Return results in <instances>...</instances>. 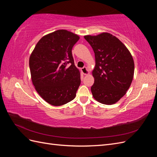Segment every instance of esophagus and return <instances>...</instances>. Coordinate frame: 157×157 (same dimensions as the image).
Listing matches in <instances>:
<instances>
[{
    "label": "esophagus",
    "instance_id": "obj_1",
    "mask_svg": "<svg viewBox=\"0 0 157 157\" xmlns=\"http://www.w3.org/2000/svg\"><path fill=\"white\" fill-rule=\"evenodd\" d=\"M81 71H82V73H83L84 75H88V74L89 73L88 71V69H87V68H86V67H82V68L81 69Z\"/></svg>",
    "mask_w": 157,
    "mask_h": 157
}]
</instances>
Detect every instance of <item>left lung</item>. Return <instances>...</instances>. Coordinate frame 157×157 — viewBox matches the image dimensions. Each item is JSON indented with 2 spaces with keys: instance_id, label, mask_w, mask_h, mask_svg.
<instances>
[{
  "instance_id": "obj_1",
  "label": "left lung",
  "mask_w": 157,
  "mask_h": 157,
  "mask_svg": "<svg viewBox=\"0 0 157 157\" xmlns=\"http://www.w3.org/2000/svg\"><path fill=\"white\" fill-rule=\"evenodd\" d=\"M84 39L92 46L96 59L91 87L93 97L105 105L115 103L126 94L132 82V56L124 44L109 33L87 35Z\"/></svg>"
}]
</instances>
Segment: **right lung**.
Masks as SVG:
<instances>
[{"label":"right lung","mask_w":157,"mask_h":157,"mask_svg":"<svg viewBox=\"0 0 157 157\" xmlns=\"http://www.w3.org/2000/svg\"><path fill=\"white\" fill-rule=\"evenodd\" d=\"M79 36L58 30L38 42L29 58L31 79L36 92L54 106L72 101L80 84V75L72 55Z\"/></svg>","instance_id":"obj_1"}]
</instances>
